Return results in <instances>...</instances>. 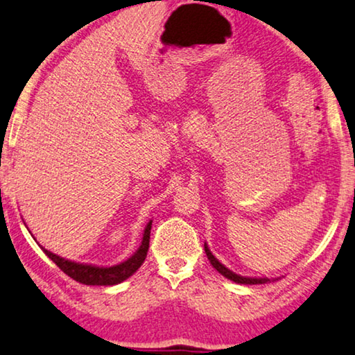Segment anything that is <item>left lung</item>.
Here are the masks:
<instances>
[{
    "instance_id": "8db88e82",
    "label": "left lung",
    "mask_w": 355,
    "mask_h": 355,
    "mask_svg": "<svg viewBox=\"0 0 355 355\" xmlns=\"http://www.w3.org/2000/svg\"><path fill=\"white\" fill-rule=\"evenodd\" d=\"M205 253H207L208 259H209V263H211V266L214 267V269L218 270L220 275H224L225 279H229V280L235 282V284H245V285H258V284H267V282H270L269 279H251V277H241V275H237V274H235V272L229 270L227 267H225L224 264H220L219 261L214 258L213 253H211V251H209V248H208L207 245H205Z\"/></svg>"
}]
</instances>
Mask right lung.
Returning <instances> with one entry per match:
<instances>
[{
    "label": "right lung",
    "mask_w": 355,
    "mask_h": 355,
    "mask_svg": "<svg viewBox=\"0 0 355 355\" xmlns=\"http://www.w3.org/2000/svg\"><path fill=\"white\" fill-rule=\"evenodd\" d=\"M150 229H152V220L147 224L146 230H144L142 243L139 250L131 256L130 259H126L125 263L112 266V267H97V266H88V264H78L73 261L64 259L60 256L51 253V251L44 250L46 256L53 261V263L76 282L83 285H116L121 284L123 280H126L128 277H131L135 272L139 269L144 261L147 258L148 251V241H150Z\"/></svg>",
    "instance_id": "1"
}]
</instances>
